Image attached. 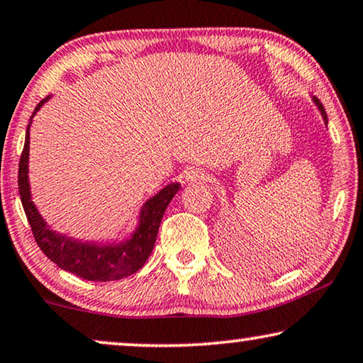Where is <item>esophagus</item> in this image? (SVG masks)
Here are the masks:
<instances>
[{
  "mask_svg": "<svg viewBox=\"0 0 363 363\" xmlns=\"http://www.w3.org/2000/svg\"><path fill=\"white\" fill-rule=\"evenodd\" d=\"M184 177H186L187 182H203L207 179V174L199 167H187L184 171Z\"/></svg>",
  "mask_w": 363,
  "mask_h": 363,
  "instance_id": "1",
  "label": "esophagus"
}]
</instances>
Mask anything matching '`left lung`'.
<instances>
[{"mask_svg": "<svg viewBox=\"0 0 363 363\" xmlns=\"http://www.w3.org/2000/svg\"><path fill=\"white\" fill-rule=\"evenodd\" d=\"M313 101L315 105H318V108H319V111H320V115H323V120H324V123L328 125V113H325V110H324V106H323V104H320L319 101V99L318 96H313Z\"/></svg>", "mask_w": 363, "mask_h": 363, "instance_id": "1", "label": "left lung"}]
</instances>
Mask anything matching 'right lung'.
<instances>
[{
    "label": "right lung",
    "mask_w": 363,
    "mask_h": 363,
    "mask_svg": "<svg viewBox=\"0 0 363 363\" xmlns=\"http://www.w3.org/2000/svg\"><path fill=\"white\" fill-rule=\"evenodd\" d=\"M50 96H45L39 101L34 108L33 116L38 113L45 101ZM30 116L26 140L21 160H19L18 186L19 196H21L23 208L26 212L30 230L38 242L39 248L43 250L45 257L54 262L59 268L75 274L89 281H116V279L126 278L130 274L140 272L146 259L155 248L157 230H160L162 216H164L167 206L179 191V182H171L162 187L160 192L143 203L138 218V227L130 235V238L123 242L100 243V242H84L69 237V235L57 233L50 230V227L40 216L38 207L30 197L29 187V126L33 123Z\"/></svg>",
    "instance_id": "1"
}]
</instances>
